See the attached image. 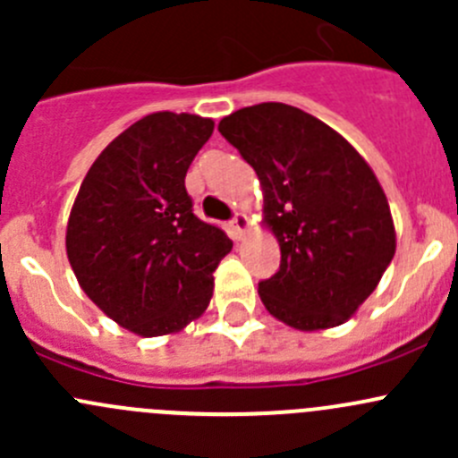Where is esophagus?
Returning <instances> with one entry per match:
<instances>
[{"label": "esophagus", "mask_w": 458, "mask_h": 458, "mask_svg": "<svg viewBox=\"0 0 458 458\" xmlns=\"http://www.w3.org/2000/svg\"><path fill=\"white\" fill-rule=\"evenodd\" d=\"M248 228H250V219H248L246 212H237L234 215V219L230 221V230H233V237L234 239H243V234L248 233Z\"/></svg>", "instance_id": "obj_1"}]
</instances>
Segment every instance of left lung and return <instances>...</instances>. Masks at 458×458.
Listing matches in <instances>:
<instances>
[{"mask_svg":"<svg viewBox=\"0 0 458 458\" xmlns=\"http://www.w3.org/2000/svg\"><path fill=\"white\" fill-rule=\"evenodd\" d=\"M219 132L255 168L261 224L281 248L276 275L259 284L266 310L303 332L348 321L396 250L390 206L368 161L321 119L279 101L228 114Z\"/></svg>","mask_w":458,"mask_h":458,"instance_id":"8db88e82","label":"left lung"}]
</instances>
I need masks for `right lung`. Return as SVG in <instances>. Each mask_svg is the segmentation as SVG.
<instances>
[{
  "instance_id": "add662e5",
  "label": "right lung",
  "mask_w": 458,
  "mask_h": 458,
  "mask_svg": "<svg viewBox=\"0 0 458 458\" xmlns=\"http://www.w3.org/2000/svg\"><path fill=\"white\" fill-rule=\"evenodd\" d=\"M215 131L212 119L152 113L101 150L81 182L66 255L104 315L140 336L174 335L206 312L212 272L233 250L197 219L186 173Z\"/></svg>"
}]
</instances>
